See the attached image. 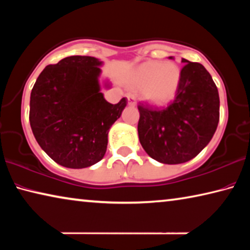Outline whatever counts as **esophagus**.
Segmentation results:
<instances>
[{
    "instance_id": "esophagus-1",
    "label": "esophagus",
    "mask_w": 250,
    "mask_h": 250,
    "mask_svg": "<svg viewBox=\"0 0 250 250\" xmlns=\"http://www.w3.org/2000/svg\"><path fill=\"white\" fill-rule=\"evenodd\" d=\"M126 98H128V104L129 105H135L137 104V100H135V97L132 95H128L126 96Z\"/></svg>"
}]
</instances>
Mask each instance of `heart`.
Returning a JSON list of instances; mask_svg holds the SVG:
<instances>
[{
	"label": "heart",
	"instance_id": "heart-1",
	"mask_svg": "<svg viewBox=\"0 0 250 250\" xmlns=\"http://www.w3.org/2000/svg\"><path fill=\"white\" fill-rule=\"evenodd\" d=\"M181 79L180 68L173 62H147L131 75V83L137 88H146L145 97L154 104H164L173 99Z\"/></svg>",
	"mask_w": 250,
	"mask_h": 250
}]
</instances>
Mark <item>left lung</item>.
Instances as JSON below:
<instances>
[{"label": "left lung", "mask_w": 250, "mask_h": 250, "mask_svg": "<svg viewBox=\"0 0 250 250\" xmlns=\"http://www.w3.org/2000/svg\"><path fill=\"white\" fill-rule=\"evenodd\" d=\"M182 62L179 87L167 107L138 104L139 140L152 159L164 164L195 158L211 140L219 121V96L211 76L200 62Z\"/></svg>", "instance_id": "8db88e82"}]
</instances>
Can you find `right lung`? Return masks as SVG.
<instances>
[{
    "mask_svg": "<svg viewBox=\"0 0 250 250\" xmlns=\"http://www.w3.org/2000/svg\"><path fill=\"white\" fill-rule=\"evenodd\" d=\"M101 62L69 56L48 65L31 92L29 124L50 159L69 168L94 166L104 158L108 131L126 105L112 104L100 92Z\"/></svg>",
    "mask_w": 250,
    "mask_h": 250,
    "instance_id": "obj_1",
    "label": "right lung"
}]
</instances>
